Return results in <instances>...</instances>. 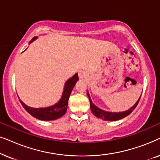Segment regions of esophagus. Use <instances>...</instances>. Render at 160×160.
Masks as SVG:
<instances>
[{
    "label": "esophagus",
    "mask_w": 160,
    "mask_h": 160,
    "mask_svg": "<svg viewBox=\"0 0 160 160\" xmlns=\"http://www.w3.org/2000/svg\"><path fill=\"white\" fill-rule=\"evenodd\" d=\"M78 76H79L80 78H83L85 77V74L83 71H80L79 73H78Z\"/></svg>",
    "instance_id": "esophagus-1"
}]
</instances>
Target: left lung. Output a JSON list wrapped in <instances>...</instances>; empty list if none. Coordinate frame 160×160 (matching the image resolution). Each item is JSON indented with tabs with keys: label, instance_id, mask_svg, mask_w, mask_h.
I'll use <instances>...</instances> for the list:
<instances>
[{
	"label": "left lung",
	"instance_id": "8db88e82",
	"mask_svg": "<svg viewBox=\"0 0 160 160\" xmlns=\"http://www.w3.org/2000/svg\"><path fill=\"white\" fill-rule=\"evenodd\" d=\"M87 96H88L89 102H90V108L92 112L93 113V114L96 117L99 118V119H102L106 120V121H117V120H119L122 119V118L126 117L127 116H128L130 113L132 112V111L136 108V106L138 104L139 100L141 99V97L139 98V99L138 101L135 102V104L132 107L129 109L128 111H123V112H108V111H105L102 109L98 108L97 106H95V104L93 103L92 101L90 96H89V93L87 92Z\"/></svg>",
	"mask_w": 160,
	"mask_h": 160
}]
</instances>
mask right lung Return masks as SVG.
<instances>
[{"instance_id": "add662e5", "label": "right lung", "mask_w": 160, "mask_h": 160, "mask_svg": "<svg viewBox=\"0 0 160 160\" xmlns=\"http://www.w3.org/2000/svg\"><path fill=\"white\" fill-rule=\"evenodd\" d=\"M37 37H34L30 41V43L36 40ZM78 80V73H76L71 78H69L65 83L64 87V90L62 95V98L60 101L57 102L54 106L47 107V108H34L29 107L24 103L22 100L19 99L22 106L24 108L32 115V117L36 118V119L43 120V121H51V120H55L62 117L67 111L68 105V99L71 95L72 89H73L76 83Z\"/></svg>"}]
</instances>
